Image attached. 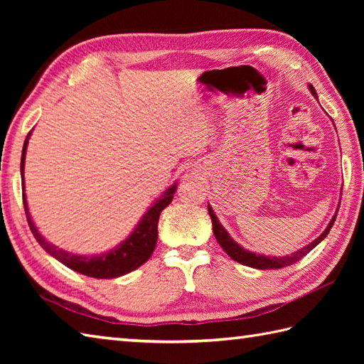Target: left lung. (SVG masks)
Listing matches in <instances>:
<instances>
[{"mask_svg":"<svg viewBox=\"0 0 364 364\" xmlns=\"http://www.w3.org/2000/svg\"><path fill=\"white\" fill-rule=\"evenodd\" d=\"M310 90L311 94L318 98V94H316V90L313 86H310ZM208 211H210V215H211V220H213V231H214V236L215 239H218V242L220 244V247L223 250H225V253L228 255V257L231 259H235L237 262H241V264L244 266H249V267H253V269H282V267H286V266H291L294 264V262L300 261L301 258L305 257L306 253H310L316 245H318L321 241H323V237H326L330 230H331V225L335 223V219H336V214L331 218L330 223L327 225V228L323 230V233L316 237L313 242H310L305 247H301V249H299L297 252H294L291 255H286V257H267V255H261V253H253L250 250H245L242 245H239L233 237H231L228 235V231L222 227V223L219 222L218 215L214 214L213 208L208 205Z\"/></svg>","mask_w":364,"mask_h":364,"instance_id":"1","label":"left lung"}]
</instances>
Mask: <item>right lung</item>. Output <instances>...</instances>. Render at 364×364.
I'll return each instance as SVG.
<instances>
[{
	"label": "right lung",
	"instance_id": "right-lung-1",
	"mask_svg": "<svg viewBox=\"0 0 364 364\" xmlns=\"http://www.w3.org/2000/svg\"><path fill=\"white\" fill-rule=\"evenodd\" d=\"M31 133L28 134L25 144H23V151H21V181H23V189H25V176H23V170H25V156H26V149H28V139ZM176 191V183H173L164 194H162L156 202L153 203L149 211L144 214L141 222L137 223L133 233H131L125 241H122L115 249L102 253V255H78L59 249V247L50 244L46 239L38 233L36 228L33 219H31V214L28 211V202L26 196L23 194V205H25L26 211V219L28 225L33 231L34 237L37 242L43 247V250L48 252L53 258L63 262L68 269L75 270V272H80L82 275L94 277V278H117L125 274H129L131 270L137 269L142 266L144 262L151 257V253L156 247L158 241V220L159 214L164 210L168 203H172L173 194Z\"/></svg>",
	"mask_w": 364,
	"mask_h": 364
}]
</instances>
